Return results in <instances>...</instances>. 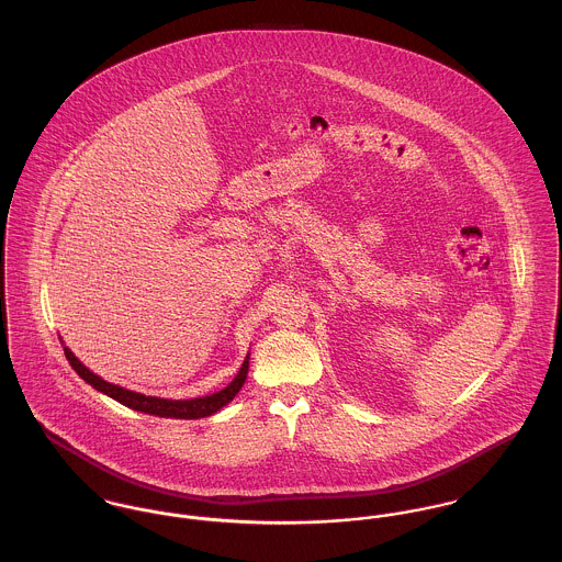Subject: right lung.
I'll list each match as a JSON object with an SVG mask.
<instances>
[{
	"mask_svg": "<svg viewBox=\"0 0 562 562\" xmlns=\"http://www.w3.org/2000/svg\"><path fill=\"white\" fill-rule=\"evenodd\" d=\"M63 341V339H60ZM65 348V357L67 361L71 363V368L80 374V379H83L92 390L105 394L108 398L112 401L121 402L134 411H140V413H147V415H156V417H170V419H199V417H210L214 415L216 411H221L223 406H227L229 402L234 401L238 396V392L246 381V374H248V359H250V352L246 355L244 363H241L236 379L221 392H214V394H207V396H201V398H188V401H170V398H158V396H145L140 392H132V390H125L121 385H114V383H108L103 381L101 376H97L94 372H90L80 359L67 348Z\"/></svg>",
	"mask_w": 562,
	"mask_h": 562,
	"instance_id": "right-lung-1",
	"label": "right lung"
}]
</instances>
